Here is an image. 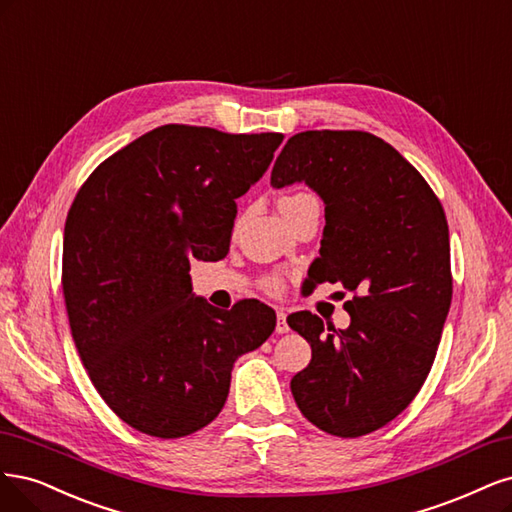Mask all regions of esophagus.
<instances>
[{
    "label": "esophagus",
    "instance_id": "esophagus-1",
    "mask_svg": "<svg viewBox=\"0 0 512 512\" xmlns=\"http://www.w3.org/2000/svg\"><path fill=\"white\" fill-rule=\"evenodd\" d=\"M276 332L278 334H287L289 332V323H287V312L283 308L276 310Z\"/></svg>",
    "mask_w": 512,
    "mask_h": 512
}]
</instances>
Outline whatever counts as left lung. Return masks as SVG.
<instances>
[{"mask_svg":"<svg viewBox=\"0 0 512 512\" xmlns=\"http://www.w3.org/2000/svg\"><path fill=\"white\" fill-rule=\"evenodd\" d=\"M295 183L325 206L317 280L355 295L340 332L306 310L287 317L312 349L291 393L319 430L357 438L398 417L430 374L453 293L449 225L423 176L366 131L289 138L270 185Z\"/></svg>","mask_w":512,"mask_h":512,"instance_id":"8db88e82","label":"left lung"}]
</instances>
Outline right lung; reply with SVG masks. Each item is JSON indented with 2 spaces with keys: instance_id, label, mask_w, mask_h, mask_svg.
I'll use <instances>...</instances> for the list:
<instances>
[{
  "instance_id": "add662e5",
  "label": "right lung",
  "mask_w": 512,
  "mask_h": 512,
  "mask_svg": "<svg viewBox=\"0 0 512 512\" xmlns=\"http://www.w3.org/2000/svg\"><path fill=\"white\" fill-rule=\"evenodd\" d=\"M283 134L161 125L80 187L63 232L72 338L104 402L134 430L180 438L219 415L236 359L270 338L257 300L219 310L193 293L189 261L229 251L236 200Z\"/></svg>"
}]
</instances>
